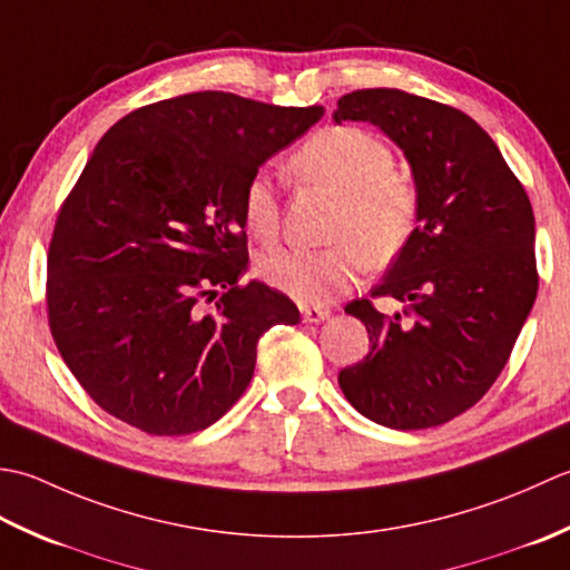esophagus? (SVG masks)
Wrapping results in <instances>:
<instances>
[{
	"label": "esophagus",
	"instance_id": "34e87169",
	"mask_svg": "<svg viewBox=\"0 0 570 570\" xmlns=\"http://www.w3.org/2000/svg\"><path fill=\"white\" fill-rule=\"evenodd\" d=\"M299 315H302V320L309 322V324H320V322H324V320H330L332 312H330V307L302 305V307H299Z\"/></svg>",
	"mask_w": 570,
	"mask_h": 570
}]
</instances>
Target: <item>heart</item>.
<instances>
[{"instance_id": "1", "label": "heart", "mask_w": 570, "mask_h": 570, "mask_svg": "<svg viewBox=\"0 0 570 570\" xmlns=\"http://www.w3.org/2000/svg\"><path fill=\"white\" fill-rule=\"evenodd\" d=\"M297 177L340 196L327 248H285L258 263V273L277 293L299 305H324L362 281L368 263L383 265L409 246L421 199L409 174L393 169L389 145L354 125L312 135L289 159ZM248 234L271 246L281 234L275 184L255 174L240 204Z\"/></svg>"}]
</instances>
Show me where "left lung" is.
Returning <instances> with one entry per match:
<instances>
[{"label": "left lung", "mask_w": 570, "mask_h": 570, "mask_svg": "<svg viewBox=\"0 0 570 570\" xmlns=\"http://www.w3.org/2000/svg\"><path fill=\"white\" fill-rule=\"evenodd\" d=\"M334 122H371L401 147L417 226L371 297L346 305L371 352L340 371L346 401L379 425L421 431L472 409L502 374L539 289L531 202L470 115L396 88L346 92Z\"/></svg>", "instance_id": "left-lung-1"}]
</instances>
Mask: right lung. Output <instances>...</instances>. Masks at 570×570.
<instances>
[{"label": "right lung", "instance_id": "1", "mask_svg": "<svg viewBox=\"0 0 570 570\" xmlns=\"http://www.w3.org/2000/svg\"><path fill=\"white\" fill-rule=\"evenodd\" d=\"M322 112L204 90L102 135L58 212L46 281L53 342L102 411L149 435L204 431L248 389L261 336L299 322L283 293L238 285L240 204ZM218 286L206 313L198 302Z\"/></svg>", "mask_w": 570, "mask_h": 570}]
</instances>
